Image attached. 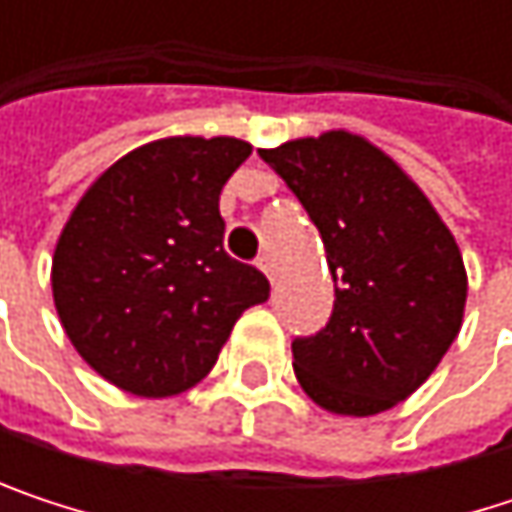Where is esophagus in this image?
<instances>
[{
  "label": "esophagus",
  "instance_id": "34e87169",
  "mask_svg": "<svg viewBox=\"0 0 512 512\" xmlns=\"http://www.w3.org/2000/svg\"><path fill=\"white\" fill-rule=\"evenodd\" d=\"M257 266L266 272V278H269V281H275V269H272V260H269V255L257 257Z\"/></svg>",
  "mask_w": 512,
  "mask_h": 512
}]
</instances>
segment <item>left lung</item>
Here are the masks:
<instances>
[{"mask_svg":"<svg viewBox=\"0 0 512 512\" xmlns=\"http://www.w3.org/2000/svg\"><path fill=\"white\" fill-rule=\"evenodd\" d=\"M320 228L335 311L293 341L302 391L332 415H379L418 391L460 335L468 275L421 186L364 136L260 148Z\"/></svg>","mask_w":512,"mask_h":512,"instance_id":"1","label":"left lung"}]
</instances>
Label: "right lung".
Instances as JSON below:
<instances>
[{
  "mask_svg": "<svg viewBox=\"0 0 512 512\" xmlns=\"http://www.w3.org/2000/svg\"><path fill=\"white\" fill-rule=\"evenodd\" d=\"M234 136H165L115 159L76 201L52 255V302L82 361L136 397H174L216 364L269 296L225 252L219 195L249 159Z\"/></svg>",
  "mask_w": 512,
  "mask_h": 512,
  "instance_id": "1",
  "label": "right lung"
}]
</instances>
